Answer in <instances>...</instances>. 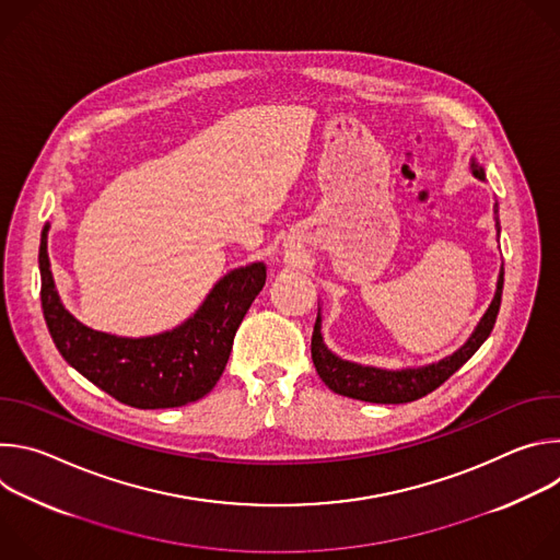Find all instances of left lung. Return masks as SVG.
Here are the masks:
<instances>
[{"instance_id":"8db88e82","label":"left lung","mask_w":560,"mask_h":560,"mask_svg":"<svg viewBox=\"0 0 560 560\" xmlns=\"http://www.w3.org/2000/svg\"><path fill=\"white\" fill-rule=\"evenodd\" d=\"M469 171L476 179L486 182V171H483L481 164L476 162V156L469 159ZM494 221H497V236H501L499 203H494ZM503 277H505V270L501 266L494 299H492L490 307L486 310V314L481 316V322L476 324L469 339L454 354H450L441 361L428 363V365H419V368L385 370V368L361 365V363L346 361V359L337 357L324 343L322 307H318L314 332H312V346H310L312 348V361H314V368H316L318 376H322V381L332 392L357 398V401H368V404H410V401H417V398L430 394L441 383H445L490 337V332L497 324L499 307H501Z\"/></svg>"}]
</instances>
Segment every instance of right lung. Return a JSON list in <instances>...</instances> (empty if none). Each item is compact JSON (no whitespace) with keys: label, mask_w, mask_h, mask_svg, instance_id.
Segmentation results:
<instances>
[{"label":"right lung","mask_w":560,"mask_h":560,"mask_svg":"<svg viewBox=\"0 0 560 560\" xmlns=\"http://www.w3.org/2000/svg\"><path fill=\"white\" fill-rule=\"evenodd\" d=\"M42 230V310L48 332L70 368L119 404L139 410L179 408L199 401L225 370L236 328L266 283V264L255 261L223 275L203 303L173 330L152 337H117L74 318L55 288Z\"/></svg>","instance_id":"add662e5"}]
</instances>
